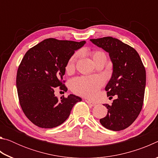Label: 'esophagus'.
Segmentation results:
<instances>
[{
    "mask_svg": "<svg viewBox=\"0 0 158 158\" xmlns=\"http://www.w3.org/2000/svg\"><path fill=\"white\" fill-rule=\"evenodd\" d=\"M85 102H86L87 104H89V105L90 106H95V105H96L95 103L92 102L91 101H90V100H85Z\"/></svg>",
    "mask_w": 158,
    "mask_h": 158,
    "instance_id": "obj_1",
    "label": "esophagus"
}]
</instances>
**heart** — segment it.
Instances as JSON below:
<instances>
[{"label":"heart","instance_id":"obj_1","mask_svg":"<svg viewBox=\"0 0 158 158\" xmlns=\"http://www.w3.org/2000/svg\"><path fill=\"white\" fill-rule=\"evenodd\" d=\"M93 59L95 63L102 59H106L105 53L102 51H95L92 53ZM80 57V53L77 52L68 60L65 67L67 72H70L74 69L75 63ZM103 84V79L100 76L81 77L72 80L70 88L73 91L77 94L93 97L98 93V89Z\"/></svg>","mask_w":158,"mask_h":158}]
</instances>
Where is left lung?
I'll use <instances>...</instances> for the list:
<instances>
[{"instance_id":"left-lung-1","label":"left lung","mask_w":158,"mask_h":158,"mask_svg":"<svg viewBox=\"0 0 158 158\" xmlns=\"http://www.w3.org/2000/svg\"><path fill=\"white\" fill-rule=\"evenodd\" d=\"M109 53L113 73L106 85L107 96L117 99L111 105L105 104L107 115L100 120L108 130L120 131L130 126L142 109L146 87V69L134 48L112 37L90 40Z\"/></svg>"}]
</instances>
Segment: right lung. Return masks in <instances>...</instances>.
Masks as SVG:
<instances>
[{
    "label": "right lung",
    "mask_w": 158,
    "mask_h": 158,
    "mask_svg": "<svg viewBox=\"0 0 158 158\" xmlns=\"http://www.w3.org/2000/svg\"><path fill=\"white\" fill-rule=\"evenodd\" d=\"M85 41L49 38L31 48L23 56L17 74V88L21 107L37 126L53 128L65 122L72 109L81 98L73 94L58 99L56 88L66 92L63 77L68 60Z\"/></svg>",
    "instance_id": "add662e5"
}]
</instances>
